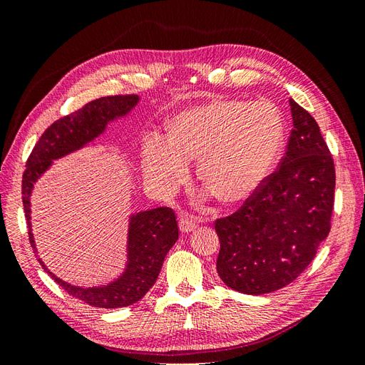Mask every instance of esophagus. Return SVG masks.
Returning a JSON list of instances; mask_svg holds the SVG:
<instances>
[{
	"mask_svg": "<svg viewBox=\"0 0 365 365\" xmlns=\"http://www.w3.org/2000/svg\"><path fill=\"white\" fill-rule=\"evenodd\" d=\"M196 220L189 216V215H182L181 219H180V230L182 231V233H190V231H193L196 228Z\"/></svg>",
	"mask_w": 365,
	"mask_h": 365,
	"instance_id": "1",
	"label": "esophagus"
}]
</instances>
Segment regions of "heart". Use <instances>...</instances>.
Returning <instances> with one entry per match:
<instances>
[{
    "instance_id": "obj_1",
    "label": "heart",
    "mask_w": 365,
    "mask_h": 365,
    "mask_svg": "<svg viewBox=\"0 0 365 365\" xmlns=\"http://www.w3.org/2000/svg\"><path fill=\"white\" fill-rule=\"evenodd\" d=\"M168 140L149 137L141 164L160 190L170 193L197 161V180L222 204L248 200L277 163L284 140L280 113L267 102L212 101L182 109L165 123Z\"/></svg>"
}]
</instances>
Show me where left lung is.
<instances>
[{
  "label": "left lung",
  "mask_w": 365,
  "mask_h": 365,
  "mask_svg": "<svg viewBox=\"0 0 365 365\" xmlns=\"http://www.w3.org/2000/svg\"><path fill=\"white\" fill-rule=\"evenodd\" d=\"M292 125L279 169L235 215L216 220L219 277L242 294L284 288L330 231L335 165L315 118L289 98Z\"/></svg>",
  "instance_id": "1"
}]
</instances>
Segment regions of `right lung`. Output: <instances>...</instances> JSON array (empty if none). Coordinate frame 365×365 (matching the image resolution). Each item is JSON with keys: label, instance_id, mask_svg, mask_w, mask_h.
Here are the masks:
<instances>
[{"label": "right lung", "instance_id": "1", "mask_svg": "<svg viewBox=\"0 0 365 365\" xmlns=\"http://www.w3.org/2000/svg\"><path fill=\"white\" fill-rule=\"evenodd\" d=\"M140 102L137 94L101 97L86 103L79 111L62 117L43 132L33 148L23 175V204L33 251L38 250L31 233L30 196L35 182L46 173L54 160H59L90 145L101 137L108 125L126 117ZM178 240V224L173 210L158 207L129 216L126 263L117 279L101 286H77L54 275L38 256L41 267L70 295L94 307L117 309L140 302L157 282L163 262Z\"/></svg>", "mask_w": 365, "mask_h": 365}]
</instances>
